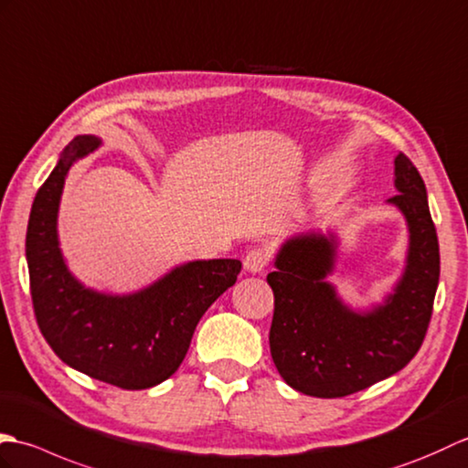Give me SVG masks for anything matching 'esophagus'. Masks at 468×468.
<instances>
[{
	"instance_id": "obj_1",
	"label": "esophagus",
	"mask_w": 468,
	"mask_h": 468,
	"mask_svg": "<svg viewBox=\"0 0 468 468\" xmlns=\"http://www.w3.org/2000/svg\"><path fill=\"white\" fill-rule=\"evenodd\" d=\"M270 258H272V254H270L266 246H254L244 256V268L248 272H254V274L262 272V270L270 264Z\"/></svg>"
}]
</instances>
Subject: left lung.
Instances as JSON below:
<instances>
[{
    "instance_id": "left-lung-1",
    "label": "left lung",
    "mask_w": 468,
    "mask_h": 468,
    "mask_svg": "<svg viewBox=\"0 0 468 468\" xmlns=\"http://www.w3.org/2000/svg\"><path fill=\"white\" fill-rule=\"evenodd\" d=\"M394 194L388 202L407 216L409 264L388 303L370 314H355L338 303L324 276L335 244L320 234L288 240L266 276L274 292L270 326L272 360L290 387L308 397L340 399L392 377L417 355L432 316L441 274L437 228L427 188L407 155L394 160Z\"/></svg>"
}]
</instances>
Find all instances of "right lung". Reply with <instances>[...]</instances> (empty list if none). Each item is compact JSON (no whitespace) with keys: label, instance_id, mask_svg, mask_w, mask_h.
Here are the masks:
<instances>
[{"label":"right lung","instance_id":"add662e5","mask_svg":"<svg viewBox=\"0 0 468 468\" xmlns=\"http://www.w3.org/2000/svg\"><path fill=\"white\" fill-rule=\"evenodd\" d=\"M98 144L93 136L71 140L36 194L26 234L31 303L41 335L66 365L112 387L142 390L178 370L200 318L236 282L242 262H190L122 298L76 282L58 248V206L71 164Z\"/></svg>","mask_w":468,"mask_h":468}]
</instances>
